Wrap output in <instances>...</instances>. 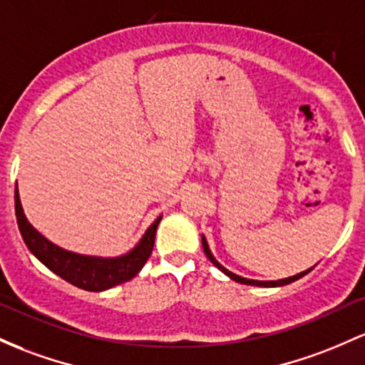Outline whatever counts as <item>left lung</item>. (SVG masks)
<instances>
[{
  "mask_svg": "<svg viewBox=\"0 0 365 365\" xmlns=\"http://www.w3.org/2000/svg\"><path fill=\"white\" fill-rule=\"evenodd\" d=\"M202 237V250H204V253H206V256L207 258H210V262L213 263V265L218 268V270H222L223 274L227 275V277H230L232 280H235V282H241V284H247V286H259V287H280V286H286V284H291V282H294V280H298V279H302L303 275H307L308 272L312 270V268H308V270H303V272H299V274H296V275H293V277H286V279H279V280H255V279H246V277H241V275H237V274H234V272H230L228 270V268H225L223 265H220L218 263V259L215 258L213 256V253H211V250H210V246H207V241H206V237H204V235H201Z\"/></svg>",
  "mask_w": 365,
  "mask_h": 365,
  "instance_id": "8db88e82",
  "label": "left lung"
}]
</instances>
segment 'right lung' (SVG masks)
I'll use <instances>...</instances> for the list:
<instances>
[{
  "label": "right lung",
  "mask_w": 365,
  "mask_h": 365,
  "mask_svg": "<svg viewBox=\"0 0 365 365\" xmlns=\"http://www.w3.org/2000/svg\"><path fill=\"white\" fill-rule=\"evenodd\" d=\"M15 216L27 250L53 274L85 291H106L133 279L149 259L154 247L155 230L163 218L158 216L128 253L119 256H90L63 250L36 230L24 213L19 187H15Z\"/></svg>",
  "instance_id": "right-lung-1"
}]
</instances>
